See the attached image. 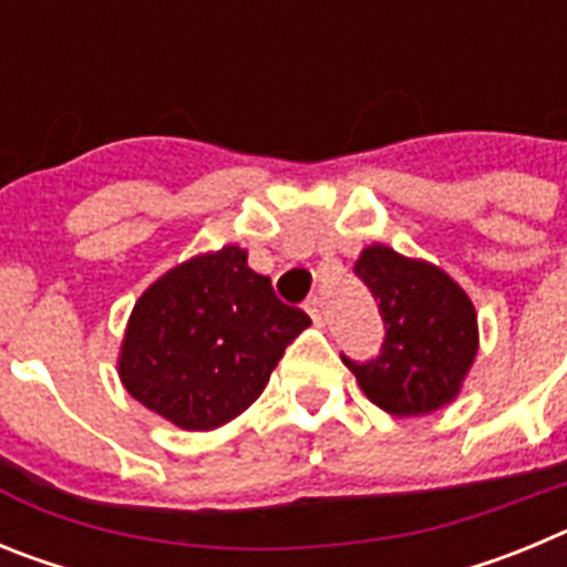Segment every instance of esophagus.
<instances>
[{"mask_svg": "<svg viewBox=\"0 0 567 567\" xmlns=\"http://www.w3.org/2000/svg\"><path fill=\"white\" fill-rule=\"evenodd\" d=\"M307 312H309V318L315 320V327H320V323H323V309H320V300L318 298H309L307 300Z\"/></svg>", "mask_w": 567, "mask_h": 567, "instance_id": "34e87169", "label": "esophagus"}]
</instances>
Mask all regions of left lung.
<instances>
[{
  "instance_id": "obj_1",
  "label": "left lung",
  "mask_w": 567,
  "mask_h": 567,
  "mask_svg": "<svg viewBox=\"0 0 567 567\" xmlns=\"http://www.w3.org/2000/svg\"><path fill=\"white\" fill-rule=\"evenodd\" d=\"M354 272L383 315V349L352 369L360 389L394 417H417L454 403L480 349L474 303L457 280L423 258L372 244Z\"/></svg>"
}]
</instances>
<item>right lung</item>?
Here are the masks:
<instances>
[{"mask_svg":"<svg viewBox=\"0 0 567 567\" xmlns=\"http://www.w3.org/2000/svg\"><path fill=\"white\" fill-rule=\"evenodd\" d=\"M312 320L275 298L238 244L193 255L135 300L118 378L184 432H213L260 398L284 349Z\"/></svg>","mask_w":567,"mask_h":567,"instance_id":"add662e5","label":"right lung"}]
</instances>
